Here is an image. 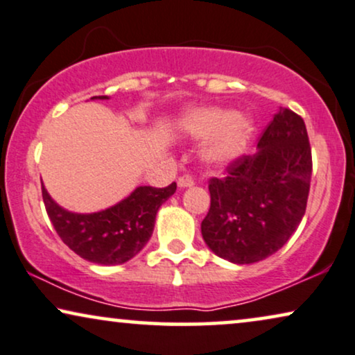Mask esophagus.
<instances>
[{"label": "esophagus", "mask_w": 355, "mask_h": 355, "mask_svg": "<svg viewBox=\"0 0 355 355\" xmlns=\"http://www.w3.org/2000/svg\"><path fill=\"white\" fill-rule=\"evenodd\" d=\"M195 185V178L191 177V175H182L180 178H178V187L180 188H190Z\"/></svg>", "instance_id": "obj_1"}]
</instances>
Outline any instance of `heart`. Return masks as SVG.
<instances>
[{
  "label": "heart",
  "instance_id": "b5f03b06",
  "mask_svg": "<svg viewBox=\"0 0 355 355\" xmlns=\"http://www.w3.org/2000/svg\"><path fill=\"white\" fill-rule=\"evenodd\" d=\"M178 128L191 139H209L201 150V159L211 167L224 168L247 153L254 120L232 108L201 107L188 110L178 121Z\"/></svg>",
  "mask_w": 355,
  "mask_h": 355
}]
</instances>
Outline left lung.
I'll use <instances>...</instances> for the list:
<instances>
[{
    "mask_svg": "<svg viewBox=\"0 0 355 355\" xmlns=\"http://www.w3.org/2000/svg\"><path fill=\"white\" fill-rule=\"evenodd\" d=\"M311 149L302 116L279 108L253 155L211 178V207L201 234L217 257L252 264L284 247L305 214Z\"/></svg>",
    "mask_w": 355,
    "mask_h": 355,
    "instance_id": "obj_1",
    "label": "left lung"
}]
</instances>
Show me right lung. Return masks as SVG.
I'll return each mask as SVG.
<instances>
[{
	"label": "right lung",
	"instance_id": "1",
	"mask_svg": "<svg viewBox=\"0 0 355 355\" xmlns=\"http://www.w3.org/2000/svg\"><path fill=\"white\" fill-rule=\"evenodd\" d=\"M92 98L107 101V96ZM177 190V183L165 188L138 187L128 198L108 209L78 214L51 200L42 185L45 209L56 234L76 254L91 263L115 266L136 257L153 235L159 207Z\"/></svg>",
	"mask_w": 355,
	"mask_h": 355
}]
</instances>
